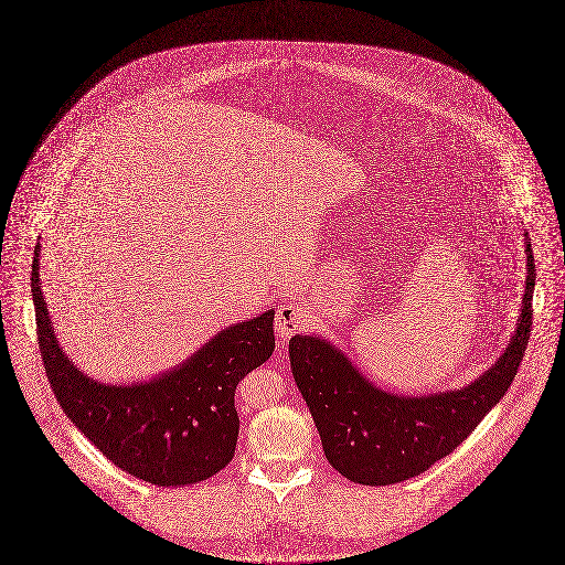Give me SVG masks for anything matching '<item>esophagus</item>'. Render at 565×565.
Here are the masks:
<instances>
[{
  "instance_id": "1",
  "label": "esophagus",
  "mask_w": 565,
  "mask_h": 565,
  "mask_svg": "<svg viewBox=\"0 0 565 565\" xmlns=\"http://www.w3.org/2000/svg\"><path fill=\"white\" fill-rule=\"evenodd\" d=\"M307 324V313L301 305L284 303L277 307L275 316V331L281 340H290L295 333H299Z\"/></svg>"
}]
</instances>
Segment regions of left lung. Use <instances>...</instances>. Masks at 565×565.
Here are the masks:
<instances>
[{
	"label": "left lung",
	"mask_w": 565,
	"mask_h": 565,
	"mask_svg": "<svg viewBox=\"0 0 565 565\" xmlns=\"http://www.w3.org/2000/svg\"><path fill=\"white\" fill-rule=\"evenodd\" d=\"M522 236L526 277L516 329L499 359L465 387L422 395L383 390L331 340L316 333L290 340L295 383L335 471L363 486L422 476L499 404L519 372L531 333L535 262L529 234Z\"/></svg>",
	"instance_id": "left-lung-1"
}]
</instances>
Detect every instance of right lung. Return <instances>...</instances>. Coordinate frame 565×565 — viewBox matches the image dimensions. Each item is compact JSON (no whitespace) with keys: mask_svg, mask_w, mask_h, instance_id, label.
<instances>
[{"mask_svg":"<svg viewBox=\"0 0 565 565\" xmlns=\"http://www.w3.org/2000/svg\"><path fill=\"white\" fill-rule=\"evenodd\" d=\"M32 299L44 372L66 417L116 467L154 486L213 478L234 456L238 381L270 359L275 309L217 331L191 356L148 381L100 383L57 342L41 286V241Z\"/></svg>","mask_w":565,"mask_h":565,"instance_id":"add662e5","label":"right lung"}]
</instances>
